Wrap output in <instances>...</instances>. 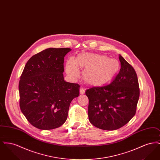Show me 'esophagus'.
<instances>
[{"label": "esophagus", "instance_id": "1", "mask_svg": "<svg viewBox=\"0 0 160 160\" xmlns=\"http://www.w3.org/2000/svg\"><path fill=\"white\" fill-rule=\"evenodd\" d=\"M80 94H84V93H85V89H84L83 88H81L80 89Z\"/></svg>", "mask_w": 160, "mask_h": 160}]
</instances>
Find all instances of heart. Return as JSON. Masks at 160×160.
Returning a JSON list of instances; mask_svg holds the SVG:
<instances>
[{
    "mask_svg": "<svg viewBox=\"0 0 160 160\" xmlns=\"http://www.w3.org/2000/svg\"><path fill=\"white\" fill-rule=\"evenodd\" d=\"M120 63L116 59H110L104 54H80L75 61L68 60L66 71L70 76L76 77L78 69H84L82 74L84 82L91 86L100 87L109 83L120 69Z\"/></svg>",
    "mask_w": 160,
    "mask_h": 160,
    "instance_id": "b5f03b06",
    "label": "heart"
}]
</instances>
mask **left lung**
<instances>
[{"mask_svg":"<svg viewBox=\"0 0 160 160\" xmlns=\"http://www.w3.org/2000/svg\"><path fill=\"white\" fill-rule=\"evenodd\" d=\"M121 68L109 84L86 90L88 116L92 124L104 130H116L136 114L140 89L134 68L121 55Z\"/></svg>","mask_w":160,"mask_h":160,"instance_id":"left-lung-1","label":"left lung"}]
</instances>
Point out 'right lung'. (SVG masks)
<instances>
[{"label":"right lung","instance_id":"add662e5","mask_svg":"<svg viewBox=\"0 0 160 160\" xmlns=\"http://www.w3.org/2000/svg\"><path fill=\"white\" fill-rule=\"evenodd\" d=\"M69 48H49L32 56L20 77V107L38 129L58 128L66 121L71 102L79 95L80 85L63 78L65 56Z\"/></svg>","mask_w":160,"mask_h":160}]
</instances>
